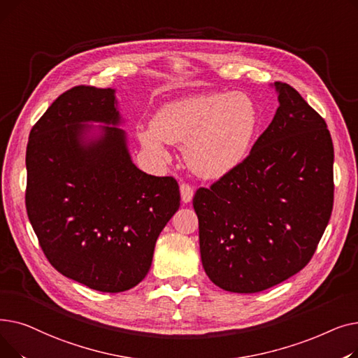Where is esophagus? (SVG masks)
<instances>
[{
    "label": "esophagus",
    "instance_id": "34e87169",
    "mask_svg": "<svg viewBox=\"0 0 358 358\" xmlns=\"http://www.w3.org/2000/svg\"><path fill=\"white\" fill-rule=\"evenodd\" d=\"M180 193H181V200L184 203H190L193 200V196H194V189L187 182H181L180 185Z\"/></svg>",
    "mask_w": 358,
    "mask_h": 358
}]
</instances>
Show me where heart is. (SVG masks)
<instances>
[{"mask_svg": "<svg viewBox=\"0 0 358 358\" xmlns=\"http://www.w3.org/2000/svg\"><path fill=\"white\" fill-rule=\"evenodd\" d=\"M255 126L257 110L245 94H210L165 104L139 139L159 155L165 152L164 142L185 145L184 158L192 171L219 178L245 158Z\"/></svg>", "mask_w": 358, "mask_h": 358, "instance_id": "obj_1", "label": "heart"}]
</instances>
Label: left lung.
<instances>
[{
	"mask_svg": "<svg viewBox=\"0 0 358 358\" xmlns=\"http://www.w3.org/2000/svg\"><path fill=\"white\" fill-rule=\"evenodd\" d=\"M250 155L193 199L201 264L234 293L270 289L308 266L334 206V145L322 116L289 84Z\"/></svg>",
	"mask_w": 358,
	"mask_h": 358,
	"instance_id": "obj_1",
	"label": "left lung"
}]
</instances>
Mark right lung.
I'll return each instance as SVG.
<instances>
[{"mask_svg":"<svg viewBox=\"0 0 358 358\" xmlns=\"http://www.w3.org/2000/svg\"><path fill=\"white\" fill-rule=\"evenodd\" d=\"M87 121L111 124L85 143ZM115 90L73 87L30 130L26 209L48 261L61 274L104 293L139 285L155 242L180 208L174 177L131 162Z\"/></svg>","mask_w":358,"mask_h":358,"instance_id":"add662e5","label":"right lung"}]
</instances>
